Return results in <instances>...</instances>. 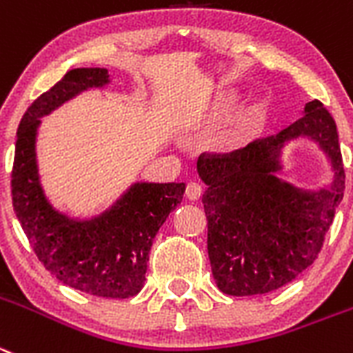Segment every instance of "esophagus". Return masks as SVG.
I'll return each instance as SVG.
<instances>
[{
    "label": "esophagus",
    "mask_w": 353,
    "mask_h": 353,
    "mask_svg": "<svg viewBox=\"0 0 353 353\" xmlns=\"http://www.w3.org/2000/svg\"><path fill=\"white\" fill-rule=\"evenodd\" d=\"M200 195H202V186L195 181H190L186 184V199L188 200H199Z\"/></svg>",
    "instance_id": "34e87169"
}]
</instances>
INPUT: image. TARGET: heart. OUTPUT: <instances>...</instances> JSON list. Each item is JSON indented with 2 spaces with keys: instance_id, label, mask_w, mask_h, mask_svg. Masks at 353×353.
I'll return each instance as SVG.
<instances>
[{
  "instance_id": "heart-1",
  "label": "heart",
  "mask_w": 353,
  "mask_h": 353,
  "mask_svg": "<svg viewBox=\"0 0 353 353\" xmlns=\"http://www.w3.org/2000/svg\"><path fill=\"white\" fill-rule=\"evenodd\" d=\"M230 106H232V101H230V99H223V101L219 102V106H217V113L221 114V117H225V114L230 111ZM258 114H259L258 106L247 108V110L240 114V120H239L240 127L247 128V127H251V125H254L256 120H258Z\"/></svg>"
}]
</instances>
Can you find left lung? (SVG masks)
Masks as SVG:
<instances>
[{"instance_id": "left-lung-1", "label": "left lung", "mask_w": 353, "mask_h": 353, "mask_svg": "<svg viewBox=\"0 0 353 353\" xmlns=\"http://www.w3.org/2000/svg\"><path fill=\"white\" fill-rule=\"evenodd\" d=\"M299 135L315 139L335 169L331 192L306 194L282 183L278 153ZM196 170L207 190V249L217 288L230 296L272 292L294 281L317 259L343 199L345 169L338 130L321 101L275 136L230 153H202Z\"/></svg>"}]
</instances>
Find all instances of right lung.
<instances>
[{"label":"right lung","instance_id":"right-lung-1","mask_svg":"<svg viewBox=\"0 0 353 353\" xmlns=\"http://www.w3.org/2000/svg\"><path fill=\"white\" fill-rule=\"evenodd\" d=\"M108 81V69H71L28 108L17 130L12 200L32 251L57 281L92 296L125 299L143 289L151 243L183 200L184 183H137L101 217L72 221L48 203L34 153L43 114Z\"/></svg>","mask_w":353,"mask_h":353}]
</instances>
